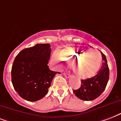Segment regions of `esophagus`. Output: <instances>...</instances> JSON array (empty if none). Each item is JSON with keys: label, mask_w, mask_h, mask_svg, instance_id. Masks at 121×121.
Listing matches in <instances>:
<instances>
[{"label": "esophagus", "mask_w": 121, "mask_h": 121, "mask_svg": "<svg viewBox=\"0 0 121 121\" xmlns=\"http://www.w3.org/2000/svg\"><path fill=\"white\" fill-rule=\"evenodd\" d=\"M63 76H64L65 77V78H69L70 77V74H67V73H63Z\"/></svg>", "instance_id": "1"}]
</instances>
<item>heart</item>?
I'll return each mask as SVG.
<instances>
[{
    "instance_id": "obj_1",
    "label": "heart",
    "mask_w": 121,
    "mask_h": 121,
    "mask_svg": "<svg viewBox=\"0 0 121 121\" xmlns=\"http://www.w3.org/2000/svg\"><path fill=\"white\" fill-rule=\"evenodd\" d=\"M59 58H58V57ZM52 60L62 67L63 62L72 64V69L79 78H91L96 74L101 67V54L97 51H89L81 47H70L52 56Z\"/></svg>"
}]
</instances>
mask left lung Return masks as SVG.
Masks as SVG:
<instances>
[{
	"instance_id": "1",
	"label": "left lung",
	"mask_w": 121,
	"mask_h": 121,
	"mask_svg": "<svg viewBox=\"0 0 121 121\" xmlns=\"http://www.w3.org/2000/svg\"><path fill=\"white\" fill-rule=\"evenodd\" d=\"M103 64L99 72L91 78L81 80L80 87L74 90V94L84 101H92L103 92L109 79V68L105 55L102 53Z\"/></svg>"
}]
</instances>
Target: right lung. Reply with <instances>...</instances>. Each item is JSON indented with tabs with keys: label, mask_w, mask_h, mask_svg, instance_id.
<instances>
[{
	"label": "right lung",
	"mask_w": 121,
	"mask_h": 121,
	"mask_svg": "<svg viewBox=\"0 0 121 121\" xmlns=\"http://www.w3.org/2000/svg\"><path fill=\"white\" fill-rule=\"evenodd\" d=\"M49 43L36 44L23 49L16 56L11 69L13 87L20 97L36 101L44 97L58 72L47 65L51 56Z\"/></svg>",
	"instance_id": "add662e5"
}]
</instances>
